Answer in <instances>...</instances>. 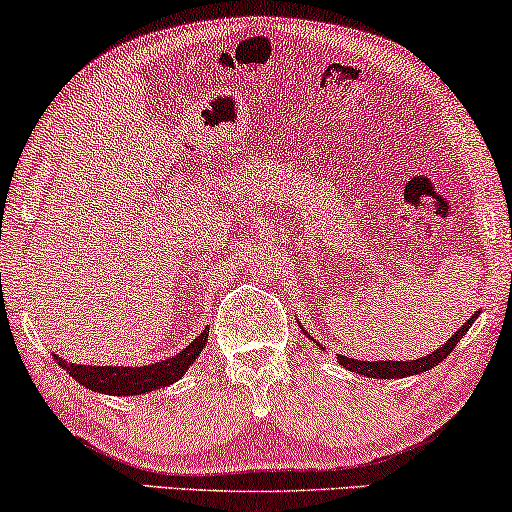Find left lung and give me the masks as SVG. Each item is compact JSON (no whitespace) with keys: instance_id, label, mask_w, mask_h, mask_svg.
I'll list each match as a JSON object with an SVG mask.
<instances>
[{"instance_id":"obj_1","label":"left lung","mask_w":512,"mask_h":512,"mask_svg":"<svg viewBox=\"0 0 512 512\" xmlns=\"http://www.w3.org/2000/svg\"><path fill=\"white\" fill-rule=\"evenodd\" d=\"M475 317H478V314H475ZM475 317L468 319L466 324L461 326L459 331L445 342L443 347H438L436 352L422 356V359H415V361H356V359H349V356L340 354L338 361H340V366L349 368L352 373L373 377V380H389V377H408V375L426 373V370H431L433 366H438L440 361L447 359V354H450L452 349L457 347V342L464 338L466 331L471 328V324L475 321Z\"/></svg>"}]
</instances>
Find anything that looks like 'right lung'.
Masks as SVG:
<instances>
[{
  "mask_svg": "<svg viewBox=\"0 0 512 512\" xmlns=\"http://www.w3.org/2000/svg\"><path fill=\"white\" fill-rule=\"evenodd\" d=\"M209 328H205L198 338H195L186 349H181L179 354L170 356V359L151 363V366H79V363H69L58 359L62 368L74 377L76 382L83 384L86 389L100 391V394L109 396H139L149 394L153 389L170 387L172 382H177L184 377L188 366L198 359L202 347L207 345Z\"/></svg>",
  "mask_w": 512,
  "mask_h": 512,
  "instance_id": "obj_1",
  "label": "right lung"
}]
</instances>
